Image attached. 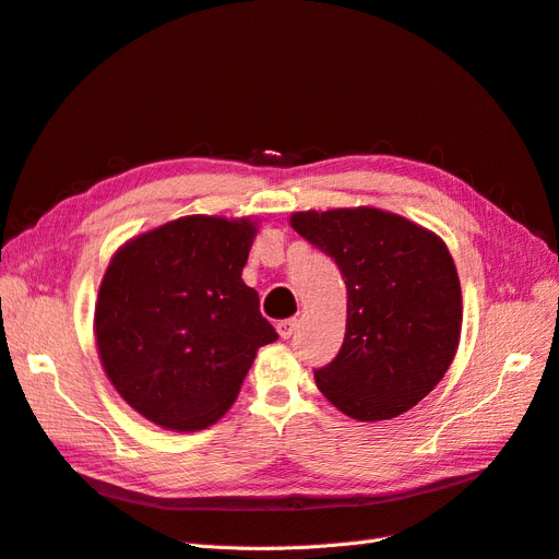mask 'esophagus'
Wrapping results in <instances>:
<instances>
[{
  "label": "esophagus",
  "instance_id": "obj_1",
  "mask_svg": "<svg viewBox=\"0 0 559 559\" xmlns=\"http://www.w3.org/2000/svg\"><path fill=\"white\" fill-rule=\"evenodd\" d=\"M296 326H298L296 319H282V321H277V333L282 337H292L296 333Z\"/></svg>",
  "mask_w": 559,
  "mask_h": 559
}]
</instances>
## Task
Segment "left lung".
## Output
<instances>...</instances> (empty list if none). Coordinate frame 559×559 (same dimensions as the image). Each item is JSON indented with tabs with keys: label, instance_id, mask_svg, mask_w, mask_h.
Segmentation results:
<instances>
[{
	"label": "left lung",
	"instance_id": "8db88e82",
	"mask_svg": "<svg viewBox=\"0 0 559 559\" xmlns=\"http://www.w3.org/2000/svg\"><path fill=\"white\" fill-rule=\"evenodd\" d=\"M294 230L341 267L347 326L314 382L361 421L411 411L441 382L462 331V289L445 242L376 207L296 212Z\"/></svg>",
	"mask_w": 559,
	"mask_h": 559
}]
</instances>
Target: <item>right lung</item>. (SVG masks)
Here are the masks:
<instances>
[{"instance_id":"1","label":"right lung","mask_w":559,"mask_h":559,"mask_svg":"<svg viewBox=\"0 0 559 559\" xmlns=\"http://www.w3.org/2000/svg\"><path fill=\"white\" fill-rule=\"evenodd\" d=\"M249 218L181 216L114 253L99 284L95 343L130 408L163 429H205L238 399L259 347L275 343L242 282Z\"/></svg>"}]
</instances>
